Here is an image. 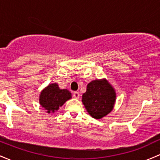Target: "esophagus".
Instances as JSON below:
<instances>
[{"mask_svg": "<svg viewBox=\"0 0 160 160\" xmlns=\"http://www.w3.org/2000/svg\"><path fill=\"white\" fill-rule=\"evenodd\" d=\"M73 97L75 98H79V97H80V94H79L78 92H73Z\"/></svg>", "mask_w": 160, "mask_h": 160, "instance_id": "34e87169", "label": "esophagus"}]
</instances>
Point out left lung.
<instances>
[{"label": "left lung", "instance_id": "left-lung-1", "mask_svg": "<svg viewBox=\"0 0 160 160\" xmlns=\"http://www.w3.org/2000/svg\"><path fill=\"white\" fill-rule=\"evenodd\" d=\"M116 99L114 89L106 80H93L82 94V102L93 118L101 119L112 111Z\"/></svg>", "mask_w": 160, "mask_h": 160}]
</instances>
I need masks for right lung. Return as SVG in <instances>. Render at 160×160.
Instances as JSON below:
<instances>
[{"instance_id":"1","label":"right lung","mask_w":160,"mask_h":160,"mask_svg":"<svg viewBox=\"0 0 160 160\" xmlns=\"http://www.w3.org/2000/svg\"><path fill=\"white\" fill-rule=\"evenodd\" d=\"M71 98V93L68 89H61L58 84L52 83L41 92L40 104L48 113H53Z\"/></svg>"}]
</instances>
